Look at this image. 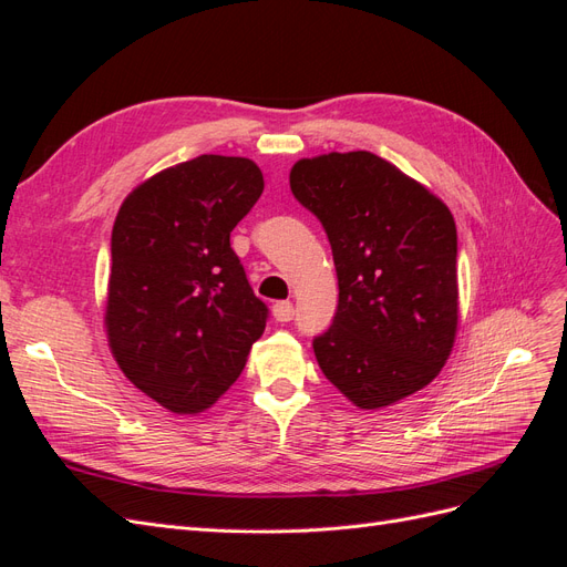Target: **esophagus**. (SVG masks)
Here are the masks:
<instances>
[{
  "label": "esophagus",
  "mask_w": 567,
  "mask_h": 567,
  "mask_svg": "<svg viewBox=\"0 0 567 567\" xmlns=\"http://www.w3.org/2000/svg\"><path fill=\"white\" fill-rule=\"evenodd\" d=\"M293 315H296V310H293V302H290V300H281V302L274 305V319H277V321H290V319H293Z\"/></svg>",
  "instance_id": "34e87169"
}]
</instances>
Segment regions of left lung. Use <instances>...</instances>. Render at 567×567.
I'll list each match as a JSON object with an SVG mask.
<instances>
[{"label":"left lung","mask_w":567,"mask_h":567,"mask_svg":"<svg viewBox=\"0 0 567 567\" xmlns=\"http://www.w3.org/2000/svg\"><path fill=\"white\" fill-rule=\"evenodd\" d=\"M290 192L321 221L338 274L333 323L312 340L326 379L359 409L431 383L458 321L447 205L369 151L298 161Z\"/></svg>","instance_id":"8db88e82"}]
</instances>
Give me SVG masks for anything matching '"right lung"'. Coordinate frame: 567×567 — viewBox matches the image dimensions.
<instances>
[{"instance_id":"obj_1","label":"right lung","mask_w":567,"mask_h":567,"mask_svg":"<svg viewBox=\"0 0 567 567\" xmlns=\"http://www.w3.org/2000/svg\"><path fill=\"white\" fill-rule=\"evenodd\" d=\"M265 188L248 158L167 167L120 205L106 329L127 379L175 414H198L241 375L267 305L229 236Z\"/></svg>"}]
</instances>
